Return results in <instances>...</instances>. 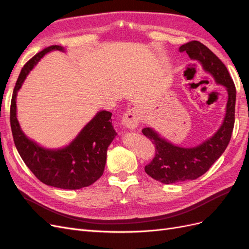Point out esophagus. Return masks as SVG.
<instances>
[{
    "mask_svg": "<svg viewBox=\"0 0 249 249\" xmlns=\"http://www.w3.org/2000/svg\"><path fill=\"white\" fill-rule=\"evenodd\" d=\"M139 112L137 109H129L127 110L123 118H122V124L126 127V129L135 130L139 124Z\"/></svg>",
    "mask_w": 249,
    "mask_h": 249,
    "instance_id": "1",
    "label": "esophagus"
}]
</instances>
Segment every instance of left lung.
<instances>
[{
	"label": "left lung",
	"instance_id": "8db88e82",
	"mask_svg": "<svg viewBox=\"0 0 249 249\" xmlns=\"http://www.w3.org/2000/svg\"><path fill=\"white\" fill-rule=\"evenodd\" d=\"M178 51L186 52L191 60L198 61L202 70L214 78L216 84L227 89L228 103L219 129L212 137L196 146H178L162 137L152 127L142 130L143 135L156 145V156L145 166V172L163 184L195 179L206 173L228 147L235 124L236 88L221 60L205 44L196 40L183 44Z\"/></svg>",
	"mask_w": 249,
	"mask_h": 249
}]
</instances>
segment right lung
<instances>
[{"label":"right lung","instance_id":"obj_1","mask_svg":"<svg viewBox=\"0 0 249 249\" xmlns=\"http://www.w3.org/2000/svg\"><path fill=\"white\" fill-rule=\"evenodd\" d=\"M52 51L66 52L61 46L49 47L29 60L21 69L11 100V131L22 161L40 182L60 189L76 190L90 186L103 176L108 147L117 133L112 125V113L106 110L97 112L63 147L41 146L21 130L17 115L18 92L30 71Z\"/></svg>","mask_w":249,"mask_h":249}]
</instances>
